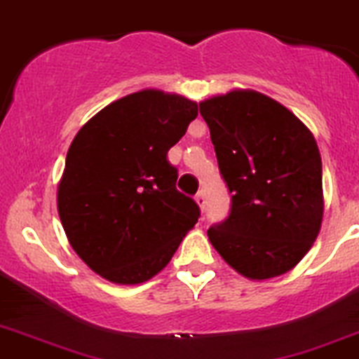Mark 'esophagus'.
<instances>
[{"label": "esophagus", "mask_w": 359, "mask_h": 359, "mask_svg": "<svg viewBox=\"0 0 359 359\" xmlns=\"http://www.w3.org/2000/svg\"><path fill=\"white\" fill-rule=\"evenodd\" d=\"M196 203L200 205L201 210H203L205 205H207V196H205V191L203 189L198 191V193H196Z\"/></svg>", "instance_id": "esophagus-1"}]
</instances>
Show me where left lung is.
I'll return each instance as SVG.
<instances>
[{
	"instance_id": "8db88e82",
	"label": "left lung",
	"mask_w": 359,
	"mask_h": 359,
	"mask_svg": "<svg viewBox=\"0 0 359 359\" xmlns=\"http://www.w3.org/2000/svg\"><path fill=\"white\" fill-rule=\"evenodd\" d=\"M219 172L231 193L228 219L207 235L222 259L252 280L297 266L323 221V165L311 130L276 100L235 89L200 103Z\"/></svg>"
}]
</instances>
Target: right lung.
<instances>
[{
  "label": "right lung",
  "instance_id": "add662e5",
  "mask_svg": "<svg viewBox=\"0 0 359 359\" xmlns=\"http://www.w3.org/2000/svg\"><path fill=\"white\" fill-rule=\"evenodd\" d=\"M196 116V102L144 89L107 105L73 138L59 219L73 250L103 279H152L198 222L200 207L177 191L179 173L166 158Z\"/></svg>",
  "mask_w": 359,
  "mask_h": 359
}]
</instances>
